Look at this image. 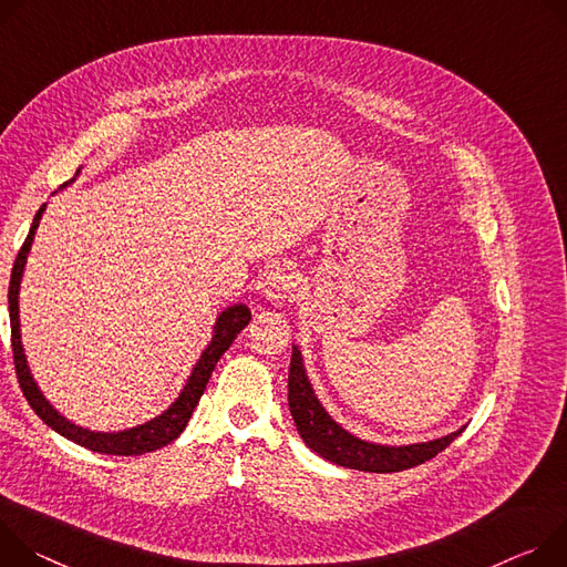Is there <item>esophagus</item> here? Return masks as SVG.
Listing matches in <instances>:
<instances>
[{
	"label": "esophagus",
	"instance_id": "esophagus-1",
	"mask_svg": "<svg viewBox=\"0 0 567 567\" xmlns=\"http://www.w3.org/2000/svg\"><path fill=\"white\" fill-rule=\"evenodd\" d=\"M299 286V275L292 270V266H277L268 272V279H266V297L270 301H277V303H284L292 292L295 288Z\"/></svg>",
	"mask_w": 567,
	"mask_h": 567
}]
</instances>
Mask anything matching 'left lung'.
<instances>
[{
  "label": "left lung",
  "mask_w": 567,
  "mask_h": 567,
  "mask_svg": "<svg viewBox=\"0 0 567 567\" xmlns=\"http://www.w3.org/2000/svg\"><path fill=\"white\" fill-rule=\"evenodd\" d=\"M288 405L292 421L297 425L299 436L303 444L318 453L320 457L353 471L364 473H399L412 466H419L434 455L442 453L451 442L464 432V427L432 439V442L408 444V446H388V444H373L364 439L344 430L320 403L312 390L308 373L303 367V355L297 344H292L290 358V373H288Z\"/></svg>",
  "instance_id": "1"
}]
</instances>
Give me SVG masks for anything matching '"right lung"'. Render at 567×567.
<instances>
[{"label": "right lung", "instance_id": "add662e5", "mask_svg": "<svg viewBox=\"0 0 567 567\" xmlns=\"http://www.w3.org/2000/svg\"><path fill=\"white\" fill-rule=\"evenodd\" d=\"M79 173H81V168H79ZM74 179L65 182L62 186L72 184ZM44 209H47V203L33 216L29 236H27L22 249L18 251V259H16L13 272H11V284H9V316H11L13 358H16V371H18V379H20V388H22L29 405L60 436H65V439H70V442H74L79 446H85L94 453L123 455V457L135 455L137 457V455L153 453L157 449L168 446L173 439H177L179 432L186 427L188 419H192V414H194V410H196V405H198V401H200V396H203V392L209 383V375H212L216 362L231 347V342L238 338V333L249 324V318H251L249 308L245 303H234V306H229L220 312V316L216 318V324H214L212 342L200 353L192 373H188V379H186L182 392L177 394V399L162 414H157L151 421L140 423L135 427H125V430H116V432H101V430L83 427V425L70 421L68 416H62L47 401V396L38 388L33 373H31V367L27 362L22 333H20V284H22L24 266H27L29 251H31V245H33V238H35V231H38V225H40V218H42Z\"/></svg>", "mask_w": 567, "mask_h": 567}]
</instances>
